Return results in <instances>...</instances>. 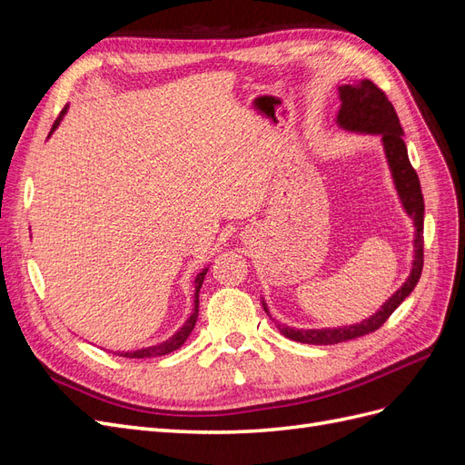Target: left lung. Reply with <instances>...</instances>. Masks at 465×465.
Here are the masks:
<instances>
[{"instance_id": "obj_1", "label": "left lung", "mask_w": 465, "mask_h": 465, "mask_svg": "<svg viewBox=\"0 0 465 465\" xmlns=\"http://www.w3.org/2000/svg\"><path fill=\"white\" fill-rule=\"evenodd\" d=\"M341 108L337 114V124L347 132H359V134H380L382 135L384 151L388 157L390 171L393 176V184L401 198V203L407 213L415 223V260L411 273L407 277L401 289L393 292V297L384 302L380 311L371 316L369 320H362L355 326L335 328V330H292L289 326H281L277 323L279 331L289 340L311 343V345H333L355 340V337L367 335L376 331L382 323L391 316V312L410 297L415 285L419 283L420 272H423V221H425V202L423 193H420V182L415 173V168L407 157V147L403 142V130L400 125V118L393 110V104L388 101L386 93L376 87L371 79H362L355 85H341L340 87ZM267 312V306L263 302ZM270 314V312H267Z\"/></svg>"}]
</instances>
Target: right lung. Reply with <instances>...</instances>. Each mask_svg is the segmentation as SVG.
<instances>
[{"mask_svg":"<svg viewBox=\"0 0 465 465\" xmlns=\"http://www.w3.org/2000/svg\"><path fill=\"white\" fill-rule=\"evenodd\" d=\"M67 112V106H64V110L60 112V116L55 118V122H54V125H52V130H50V134L58 128V124L62 122V118H64V114ZM205 273H207V270H203L198 277H195V294H193V312H192V316L186 320V323L184 326H182L171 340H166V341H163V343H159V345H153V347H145V349H137V351H116V355H120V357H125V359H149V357H161V355H168V353H173V351H176V349H180L182 345H184V341L188 340V335L192 333V330H193V326H195V320H198V306H200V289H202V283H203V277H205Z\"/></svg>","mask_w":465,"mask_h":465,"instance_id":"1","label":"right lung"}]
</instances>
